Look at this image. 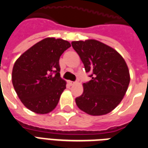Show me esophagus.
I'll use <instances>...</instances> for the list:
<instances>
[{"label":"esophagus","mask_w":148,"mask_h":148,"mask_svg":"<svg viewBox=\"0 0 148 148\" xmlns=\"http://www.w3.org/2000/svg\"><path fill=\"white\" fill-rule=\"evenodd\" d=\"M68 84H69V85L70 86H73L76 84V83H75L74 81H71V80H69V81H68Z\"/></svg>","instance_id":"obj_1"}]
</instances>
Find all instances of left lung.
<instances>
[{
	"mask_svg": "<svg viewBox=\"0 0 148 148\" xmlns=\"http://www.w3.org/2000/svg\"><path fill=\"white\" fill-rule=\"evenodd\" d=\"M71 45L92 78L75 99L77 105L92 116L108 114L122 101L130 84L126 62L115 49L95 40L73 41Z\"/></svg>",
	"mask_w": 148,
	"mask_h": 148,
	"instance_id": "8db88e82",
	"label": "left lung"
}]
</instances>
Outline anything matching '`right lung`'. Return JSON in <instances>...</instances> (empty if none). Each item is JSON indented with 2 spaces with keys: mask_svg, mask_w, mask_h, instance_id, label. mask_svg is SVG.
Segmentation results:
<instances>
[{
  "mask_svg": "<svg viewBox=\"0 0 148 148\" xmlns=\"http://www.w3.org/2000/svg\"><path fill=\"white\" fill-rule=\"evenodd\" d=\"M70 47L67 40L47 38L16 61L12 72L13 87L30 110L48 114L58 105L66 88V83L60 77L59 59Z\"/></svg>",
  "mask_w": 148,
  "mask_h": 148,
  "instance_id": "add662e5",
  "label": "right lung"
}]
</instances>
